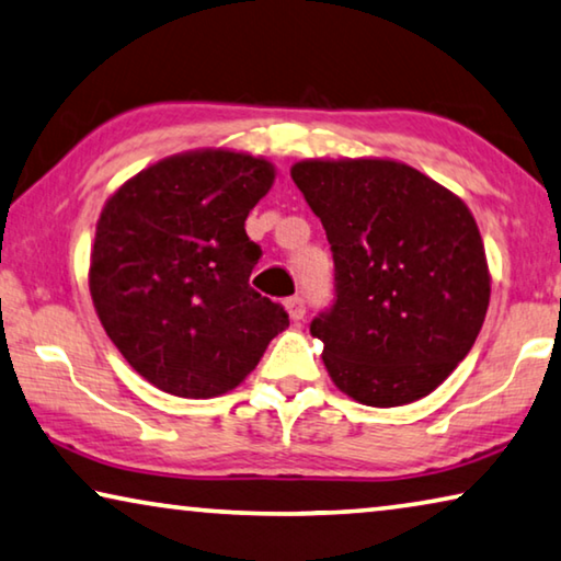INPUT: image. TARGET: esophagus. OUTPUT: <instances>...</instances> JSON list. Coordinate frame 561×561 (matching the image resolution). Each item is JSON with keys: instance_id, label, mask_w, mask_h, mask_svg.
Returning <instances> with one entry per match:
<instances>
[{"instance_id": "esophagus-1", "label": "esophagus", "mask_w": 561, "mask_h": 561, "mask_svg": "<svg viewBox=\"0 0 561 561\" xmlns=\"http://www.w3.org/2000/svg\"><path fill=\"white\" fill-rule=\"evenodd\" d=\"M284 307H287V312H289V317L295 322H302L305 320V312H307V307H305V299L302 297H289V299H284Z\"/></svg>"}]
</instances>
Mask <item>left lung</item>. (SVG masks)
Segmentation results:
<instances>
[{
  "mask_svg": "<svg viewBox=\"0 0 561 561\" xmlns=\"http://www.w3.org/2000/svg\"><path fill=\"white\" fill-rule=\"evenodd\" d=\"M291 181L334 259V302L309 324L332 382L373 408L425 398L468 355L489 309L473 214L390 158H312L291 165Z\"/></svg>",
  "mask_w": 561,
  "mask_h": 561,
  "instance_id": "8db88e82",
  "label": "left lung"
}]
</instances>
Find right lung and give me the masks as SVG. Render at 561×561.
Wrapping results in <instances>:
<instances>
[{
    "label": "right lung",
    "instance_id": "right-lung-1",
    "mask_svg": "<svg viewBox=\"0 0 561 561\" xmlns=\"http://www.w3.org/2000/svg\"><path fill=\"white\" fill-rule=\"evenodd\" d=\"M274 165L237 150L169 156L105 201L90 254V297L133 370L179 398L239 386L289 324L249 287L262 249L244 221Z\"/></svg>",
    "mask_w": 561,
    "mask_h": 561
}]
</instances>
